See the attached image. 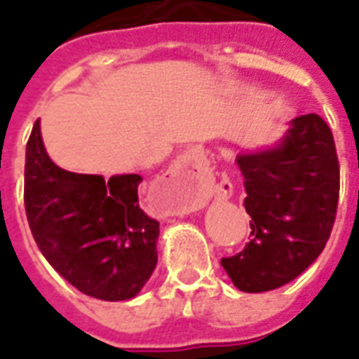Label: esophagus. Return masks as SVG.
Segmentation results:
<instances>
[{
	"mask_svg": "<svg viewBox=\"0 0 359 359\" xmlns=\"http://www.w3.org/2000/svg\"><path fill=\"white\" fill-rule=\"evenodd\" d=\"M205 168V154L201 149H189L175 160L172 170L168 172L166 182H189L201 174Z\"/></svg>",
	"mask_w": 359,
	"mask_h": 359,
	"instance_id": "1",
	"label": "esophagus"
}]
</instances>
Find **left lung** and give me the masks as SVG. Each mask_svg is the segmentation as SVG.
I'll return each instance as SVG.
<instances>
[{
	"mask_svg": "<svg viewBox=\"0 0 359 359\" xmlns=\"http://www.w3.org/2000/svg\"><path fill=\"white\" fill-rule=\"evenodd\" d=\"M251 241L222 266L248 294L288 284L321 255L334 224L338 170L334 139L317 114L297 116L271 147L238 154Z\"/></svg>",
	"mask_w": 359,
	"mask_h": 359,
	"instance_id": "1",
	"label": "left lung"
}]
</instances>
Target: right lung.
<instances>
[{"mask_svg": "<svg viewBox=\"0 0 359 359\" xmlns=\"http://www.w3.org/2000/svg\"><path fill=\"white\" fill-rule=\"evenodd\" d=\"M139 174H75L46 151L40 119L25 162V208L46 261L79 292L104 302L135 297L158 261V222L139 207Z\"/></svg>", "mask_w": 359, "mask_h": 359, "instance_id": "obj_1", "label": "right lung"}]
</instances>
